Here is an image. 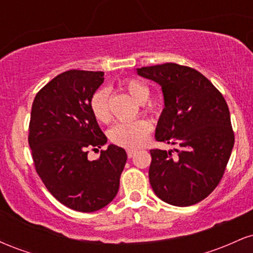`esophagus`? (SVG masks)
Masks as SVG:
<instances>
[{
	"instance_id": "1",
	"label": "esophagus",
	"mask_w": 253,
	"mask_h": 253,
	"mask_svg": "<svg viewBox=\"0 0 253 253\" xmlns=\"http://www.w3.org/2000/svg\"><path fill=\"white\" fill-rule=\"evenodd\" d=\"M136 151L135 150H132V149H127V156H128V158H133L135 155Z\"/></svg>"
}]
</instances>
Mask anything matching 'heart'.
Listing matches in <instances>:
<instances>
[{
  "instance_id": "obj_1",
  "label": "heart",
  "mask_w": 253,
  "mask_h": 253,
  "mask_svg": "<svg viewBox=\"0 0 253 253\" xmlns=\"http://www.w3.org/2000/svg\"><path fill=\"white\" fill-rule=\"evenodd\" d=\"M124 88L138 102H144L145 110H151V106L145 101L150 96V89L140 81L129 78L124 82ZM90 110L100 123L107 124L112 119L109 109V94L106 88L96 90L90 98ZM151 132V124L145 119L121 121L109 130V138L114 144L126 149H136L144 145Z\"/></svg>"
}]
</instances>
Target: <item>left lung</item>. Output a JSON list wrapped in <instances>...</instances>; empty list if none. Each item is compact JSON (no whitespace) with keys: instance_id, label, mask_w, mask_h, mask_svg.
<instances>
[{"instance_id":"1","label":"left lung","mask_w":253,"mask_h":253,"mask_svg":"<svg viewBox=\"0 0 253 253\" xmlns=\"http://www.w3.org/2000/svg\"><path fill=\"white\" fill-rule=\"evenodd\" d=\"M162 86L164 109L156 140L181 149L151 150L149 178L157 196L187 207L202 201L221 181L234 145L228 106L208 78L175 63L136 69Z\"/></svg>"}]
</instances>
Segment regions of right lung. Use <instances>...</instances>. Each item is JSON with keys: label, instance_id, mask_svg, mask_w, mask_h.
<instances>
[{"label": "right lung", "instance_id": "add662e5", "mask_svg": "<svg viewBox=\"0 0 253 253\" xmlns=\"http://www.w3.org/2000/svg\"><path fill=\"white\" fill-rule=\"evenodd\" d=\"M103 75L63 72L39 90L32 104L28 144L38 175L58 201L83 213L113 201L127 161L126 151L113 144L96 161L88 158L90 149L107 143L90 110V98Z\"/></svg>", "mask_w": 253, "mask_h": 253}]
</instances>
